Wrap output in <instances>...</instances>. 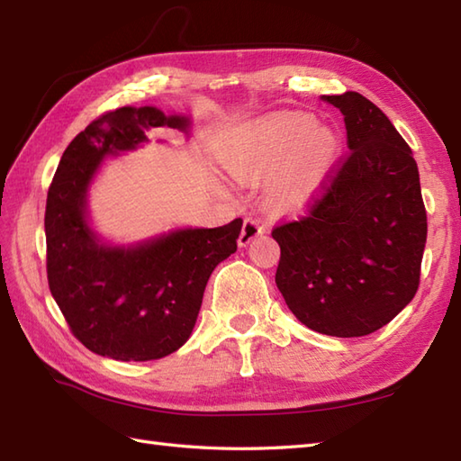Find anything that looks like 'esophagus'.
<instances>
[{"instance_id": "34e87169", "label": "esophagus", "mask_w": 461, "mask_h": 461, "mask_svg": "<svg viewBox=\"0 0 461 461\" xmlns=\"http://www.w3.org/2000/svg\"><path fill=\"white\" fill-rule=\"evenodd\" d=\"M261 233H263V225H261L259 220H246V221H243V228H241L238 243L241 248H246L258 236H261Z\"/></svg>"}]
</instances>
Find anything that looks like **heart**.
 Here are the masks:
<instances>
[{
  "label": "heart",
  "mask_w": 461,
  "mask_h": 461,
  "mask_svg": "<svg viewBox=\"0 0 461 461\" xmlns=\"http://www.w3.org/2000/svg\"><path fill=\"white\" fill-rule=\"evenodd\" d=\"M267 152L263 162H277L290 149L287 168L276 188L283 205H299L327 178L340 154V139L327 126H315L305 114H283L263 126Z\"/></svg>",
  "instance_id": "obj_1"
}]
</instances>
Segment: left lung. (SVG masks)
I'll return each instance as SVG.
<instances>
[{
    "label": "left lung",
    "instance_id": "8db88e82",
    "mask_svg": "<svg viewBox=\"0 0 461 461\" xmlns=\"http://www.w3.org/2000/svg\"><path fill=\"white\" fill-rule=\"evenodd\" d=\"M321 101L345 116L350 154L307 215L273 230L276 283L311 330L365 337L418 291L428 233L418 164L375 103L355 91Z\"/></svg>",
    "mask_w": 461,
    "mask_h": 461
}]
</instances>
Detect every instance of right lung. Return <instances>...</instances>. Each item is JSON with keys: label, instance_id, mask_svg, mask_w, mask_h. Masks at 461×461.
Returning <instances> with one entry per match:
<instances>
[{"label": "right lung", "instance_id": "right-lung-1", "mask_svg": "<svg viewBox=\"0 0 461 461\" xmlns=\"http://www.w3.org/2000/svg\"><path fill=\"white\" fill-rule=\"evenodd\" d=\"M190 136L192 119L156 106H122L73 139L47 194V279L73 335L96 355L154 360L190 339L203 289L238 249L241 220L221 228H174L132 243L95 230L89 192L106 158L139 150L149 132Z\"/></svg>", "mask_w": 461, "mask_h": 461}]
</instances>
